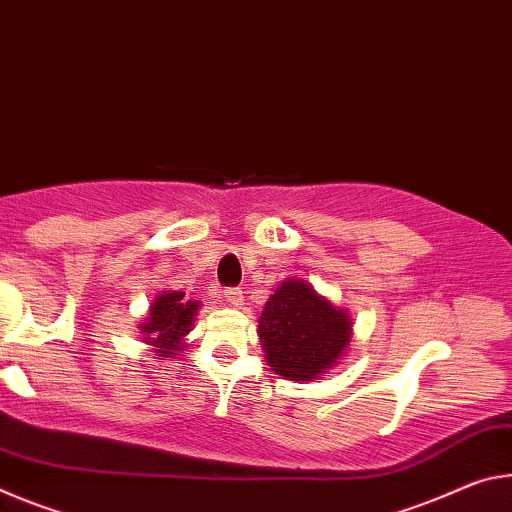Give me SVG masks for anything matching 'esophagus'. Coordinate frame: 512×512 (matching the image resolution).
<instances>
[{"instance_id": "34e87169", "label": "esophagus", "mask_w": 512, "mask_h": 512, "mask_svg": "<svg viewBox=\"0 0 512 512\" xmlns=\"http://www.w3.org/2000/svg\"><path fill=\"white\" fill-rule=\"evenodd\" d=\"M222 297H224V301H229L231 306L242 304V290H238V288H226Z\"/></svg>"}]
</instances>
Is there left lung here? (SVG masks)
Wrapping results in <instances>:
<instances>
[{"mask_svg": "<svg viewBox=\"0 0 512 512\" xmlns=\"http://www.w3.org/2000/svg\"><path fill=\"white\" fill-rule=\"evenodd\" d=\"M347 311L317 295L311 283L286 279L265 301L258 338L267 365L290 381H311L338 363L351 342Z\"/></svg>", "mask_w": 512, "mask_h": 512, "instance_id": "1", "label": "left lung"}]
</instances>
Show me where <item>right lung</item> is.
I'll return each mask as SVG.
<instances>
[{
	"label": "right lung",
	"instance_id": "right-lung-1",
	"mask_svg": "<svg viewBox=\"0 0 512 512\" xmlns=\"http://www.w3.org/2000/svg\"><path fill=\"white\" fill-rule=\"evenodd\" d=\"M199 306L201 301L186 299L183 292L165 290L149 306L147 320L138 326L142 342L152 345L161 360L181 356V351H186V335L192 331Z\"/></svg>",
	"mask_w": 512,
	"mask_h": 512
}]
</instances>
